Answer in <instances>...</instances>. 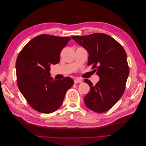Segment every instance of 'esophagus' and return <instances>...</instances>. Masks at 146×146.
<instances>
[{"mask_svg":"<svg viewBox=\"0 0 146 146\" xmlns=\"http://www.w3.org/2000/svg\"><path fill=\"white\" fill-rule=\"evenodd\" d=\"M82 80L78 78H76V79H74V83H81Z\"/></svg>","mask_w":146,"mask_h":146,"instance_id":"obj_1","label":"esophagus"}]
</instances>
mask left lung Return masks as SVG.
Segmentation results:
<instances>
[{
  "mask_svg": "<svg viewBox=\"0 0 146 146\" xmlns=\"http://www.w3.org/2000/svg\"><path fill=\"white\" fill-rule=\"evenodd\" d=\"M89 54L88 65L98 68L100 80L95 85L88 79L84 81L90 91L84 98V102L91 110L101 113L108 111L120 99L125 91L129 75L127 54L115 39L104 33L87 36H72Z\"/></svg>",
  "mask_w": 146,
  "mask_h": 146,
  "instance_id": "8db88e82",
  "label": "left lung"
}]
</instances>
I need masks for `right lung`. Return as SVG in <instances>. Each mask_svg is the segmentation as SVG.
<instances>
[{"mask_svg":"<svg viewBox=\"0 0 146 146\" xmlns=\"http://www.w3.org/2000/svg\"><path fill=\"white\" fill-rule=\"evenodd\" d=\"M70 39L39 35L31 39L17 56V86L31 107L37 111H55L62 105L66 91L73 85L71 78L54 80L50 74V65L59 63L60 52Z\"/></svg>","mask_w":146,"mask_h":146,"instance_id":"add662e5","label":"right lung"}]
</instances>
